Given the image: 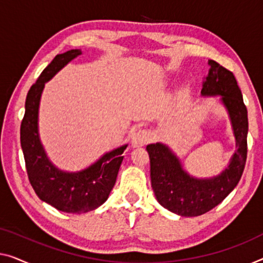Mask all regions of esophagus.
<instances>
[{"label":"esophagus","mask_w":263,"mask_h":263,"mask_svg":"<svg viewBox=\"0 0 263 263\" xmlns=\"http://www.w3.org/2000/svg\"><path fill=\"white\" fill-rule=\"evenodd\" d=\"M148 140H150V136L145 130H138L137 132L133 133L132 139H131V145L133 147H139L146 145Z\"/></svg>","instance_id":"esophagus-1"}]
</instances>
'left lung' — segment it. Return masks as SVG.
<instances>
[{
  "mask_svg": "<svg viewBox=\"0 0 263 263\" xmlns=\"http://www.w3.org/2000/svg\"><path fill=\"white\" fill-rule=\"evenodd\" d=\"M209 73L202 84L203 97H218L228 112L236 142L229 164L213 177H194L184 170L179 157L166 144H148L151 186L159 204L184 217L199 216L214 209L240 182L247 159L248 113L241 89L230 70L209 60Z\"/></svg>",
  "mask_w": 263,
  "mask_h": 263,
  "instance_id": "1",
  "label": "left lung"
}]
</instances>
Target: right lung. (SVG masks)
<instances>
[{
  "label": "right lung",
  "mask_w": 263,
  "mask_h": 263,
  "mask_svg": "<svg viewBox=\"0 0 263 263\" xmlns=\"http://www.w3.org/2000/svg\"><path fill=\"white\" fill-rule=\"evenodd\" d=\"M81 54L80 49H70L53 59L27 94L21 123V147L35 194L41 201L69 214L87 213L106 202L127 147L125 144L113 148L89 166L73 172L59 169L46 154L39 133V108L45 84Z\"/></svg>",
  "instance_id": "1"
}]
</instances>
